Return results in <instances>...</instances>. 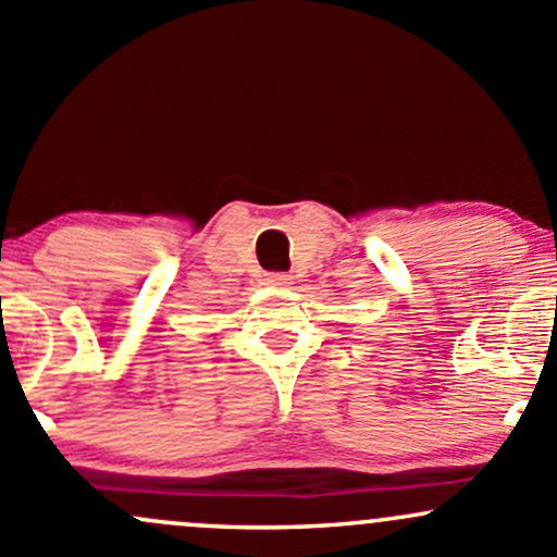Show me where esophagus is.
<instances>
[{
	"label": "esophagus",
	"instance_id": "esophagus-1",
	"mask_svg": "<svg viewBox=\"0 0 557 557\" xmlns=\"http://www.w3.org/2000/svg\"><path fill=\"white\" fill-rule=\"evenodd\" d=\"M264 280H267V285H272V288H285V285H290V274H285V272H269V274H264Z\"/></svg>",
	"mask_w": 557,
	"mask_h": 557
}]
</instances>
